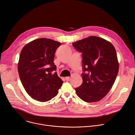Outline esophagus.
Segmentation results:
<instances>
[{"mask_svg": "<svg viewBox=\"0 0 135 135\" xmlns=\"http://www.w3.org/2000/svg\"><path fill=\"white\" fill-rule=\"evenodd\" d=\"M70 78L69 76H67L65 78V79L66 81H69L70 80Z\"/></svg>", "mask_w": 135, "mask_h": 135, "instance_id": "obj_1", "label": "esophagus"}]
</instances>
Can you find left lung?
<instances>
[{"instance_id": "left-lung-1", "label": "left lung", "mask_w": 135, "mask_h": 135, "mask_svg": "<svg viewBox=\"0 0 135 135\" xmlns=\"http://www.w3.org/2000/svg\"><path fill=\"white\" fill-rule=\"evenodd\" d=\"M73 46L83 57V83L75 88L77 95L86 102L101 100L110 90L119 71L114 46L95 36L73 42Z\"/></svg>"}]
</instances>
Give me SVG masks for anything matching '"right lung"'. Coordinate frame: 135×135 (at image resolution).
<instances>
[{"label": "right lung", "mask_w": 135, "mask_h": 135, "mask_svg": "<svg viewBox=\"0 0 135 135\" xmlns=\"http://www.w3.org/2000/svg\"><path fill=\"white\" fill-rule=\"evenodd\" d=\"M61 43L39 38L26 44L18 63L20 78L27 94L40 102L50 101L58 94L63 81L56 71L55 52Z\"/></svg>", "instance_id": "add662e5"}]
</instances>
